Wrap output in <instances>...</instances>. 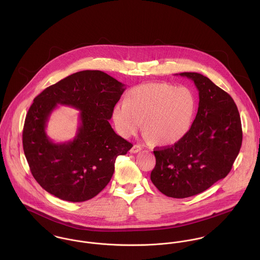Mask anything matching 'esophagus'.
Wrapping results in <instances>:
<instances>
[{"label": "esophagus", "instance_id": "obj_1", "mask_svg": "<svg viewBox=\"0 0 260 260\" xmlns=\"http://www.w3.org/2000/svg\"><path fill=\"white\" fill-rule=\"evenodd\" d=\"M141 146L140 145H138V144H135V145H133V147L131 148L130 150V152L131 153H133V154H135V153H138L139 151H141Z\"/></svg>", "mask_w": 260, "mask_h": 260}]
</instances>
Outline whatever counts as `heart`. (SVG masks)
<instances>
[{
  "mask_svg": "<svg viewBox=\"0 0 260 260\" xmlns=\"http://www.w3.org/2000/svg\"><path fill=\"white\" fill-rule=\"evenodd\" d=\"M196 111L193 93L168 83H145L131 88L125 103L112 110L117 132L129 138L144 122L147 138L158 146H173L190 131Z\"/></svg>",
  "mask_w": 260,
  "mask_h": 260,
  "instance_id": "obj_1",
  "label": "heart"
}]
</instances>
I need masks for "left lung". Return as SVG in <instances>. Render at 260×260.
Here are the masks:
<instances>
[{
  "instance_id": "1",
  "label": "left lung",
  "mask_w": 260,
  "mask_h": 260,
  "mask_svg": "<svg viewBox=\"0 0 260 260\" xmlns=\"http://www.w3.org/2000/svg\"><path fill=\"white\" fill-rule=\"evenodd\" d=\"M179 75L194 82L199 92L198 111L184 139L153 151L156 165L150 178L164 195L186 198L226 177L241 147L242 128L228 93L199 73Z\"/></svg>"
}]
</instances>
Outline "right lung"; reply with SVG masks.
Listing matches in <instances>:
<instances>
[{
    "label": "right lung",
    "mask_w": 260,
    "mask_h": 260,
    "mask_svg": "<svg viewBox=\"0 0 260 260\" xmlns=\"http://www.w3.org/2000/svg\"><path fill=\"white\" fill-rule=\"evenodd\" d=\"M125 85L98 70L70 75L46 88L26 116L23 148L38 183L66 201L95 197L111 180L117 156L132 144L117 135L109 123ZM58 105L80 111L75 139L54 144L45 133L48 117Z\"/></svg>",
    "instance_id": "1"
}]
</instances>
